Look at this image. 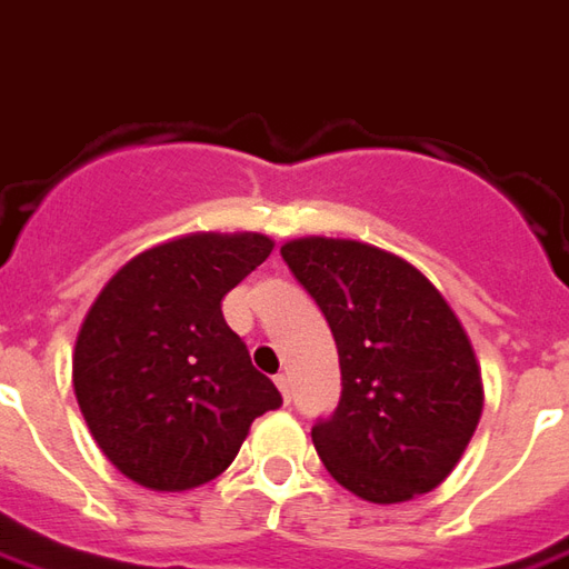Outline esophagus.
I'll list each match as a JSON object with an SVG mask.
<instances>
[{
    "instance_id": "1",
    "label": "esophagus",
    "mask_w": 569,
    "mask_h": 569,
    "mask_svg": "<svg viewBox=\"0 0 569 569\" xmlns=\"http://www.w3.org/2000/svg\"><path fill=\"white\" fill-rule=\"evenodd\" d=\"M277 388H280V395H283V400L286 403H289V400H292V381H289V376H286V372H280V376H277Z\"/></svg>"
}]
</instances>
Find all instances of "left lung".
<instances>
[{"mask_svg":"<svg viewBox=\"0 0 569 569\" xmlns=\"http://www.w3.org/2000/svg\"><path fill=\"white\" fill-rule=\"evenodd\" d=\"M280 256L339 348V407L311 428L326 471L379 506L431 492L462 459L483 409L459 317L422 271L376 246L301 237Z\"/></svg>","mask_w":569,"mask_h":569,"instance_id":"obj_1","label":"left lung"}]
</instances>
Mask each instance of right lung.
<instances>
[{"mask_svg":"<svg viewBox=\"0 0 569 569\" xmlns=\"http://www.w3.org/2000/svg\"><path fill=\"white\" fill-rule=\"evenodd\" d=\"M264 233H188L122 264L79 326L73 391L94 443L147 490L209 483L283 403L221 298L271 256Z\"/></svg>","mask_w":569,"mask_h":569,"instance_id":"1","label":"right lung"}]
</instances>
